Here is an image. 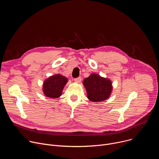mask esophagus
Instances as JSON below:
<instances>
[{
	"label": "esophagus",
	"mask_w": 159,
	"mask_h": 159,
	"mask_svg": "<svg viewBox=\"0 0 159 159\" xmlns=\"http://www.w3.org/2000/svg\"><path fill=\"white\" fill-rule=\"evenodd\" d=\"M81 80H82V79H81V77L75 78V79H74V81H75V82H77V83H80V82H81Z\"/></svg>",
	"instance_id": "esophagus-1"
}]
</instances>
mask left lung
<instances>
[{
	"label": "left lung",
	"instance_id": "left-lung-1",
	"mask_svg": "<svg viewBox=\"0 0 159 159\" xmlns=\"http://www.w3.org/2000/svg\"><path fill=\"white\" fill-rule=\"evenodd\" d=\"M86 89L87 98L93 102H102L110 96L112 90V82L106 78L96 74H92L83 81Z\"/></svg>",
	"mask_w": 159,
	"mask_h": 159
}]
</instances>
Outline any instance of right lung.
Here are the masks:
<instances>
[{
  "mask_svg": "<svg viewBox=\"0 0 159 159\" xmlns=\"http://www.w3.org/2000/svg\"><path fill=\"white\" fill-rule=\"evenodd\" d=\"M68 79L60 74H55L44 80L43 91L47 98L56 99L61 96Z\"/></svg>",
  "mask_w": 159,
  "mask_h": 159,
  "instance_id": "add662e5",
  "label": "right lung"
}]
</instances>
